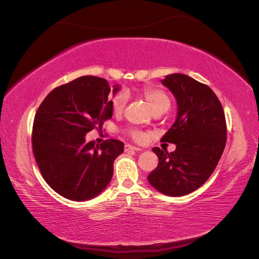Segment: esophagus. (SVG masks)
I'll use <instances>...</instances> for the list:
<instances>
[{"label":"esophagus","mask_w":259,"mask_h":259,"mask_svg":"<svg viewBox=\"0 0 259 259\" xmlns=\"http://www.w3.org/2000/svg\"><path fill=\"white\" fill-rule=\"evenodd\" d=\"M124 150H125V152H128V151H142V148L140 147H137V146H133V145H125L124 146Z\"/></svg>","instance_id":"obj_1"}]
</instances>
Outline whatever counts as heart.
<instances>
[{"instance_id": "1", "label": "heart", "mask_w": 259, "mask_h": 259, "mask_svg": "<svg viewBox=\"0 0 259 259\" xmlns=\"http://www.w3.org/2000/svg\"><path fill=\"white\" fill-rule=\"evenodd\" d=\"M138 95L145 100L148 106H150V108L154 113L165 112L166 109L170 107V104H171L169 96L166 95V93H164L163 90L160 89V88H156L153 85L143 87L142 89L138 90ZM125 104H126L125 96L123 94L116 95L112 100L113 113L115 114V115H121L124 111ZM130 136L131 138L137 140V142H140V140L145 138V134L139 130H131Z\"/></svg>"}]
</instances>
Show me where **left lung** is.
<instances>
[{
	"instance_id": "1",
	"label": "left lung",
	"mask_w": 259,
	"mask_h": 259,
	"mask_svg": "<svg viewBox=\"0 0 259 259\" xmlns=\"http://www.w3.org/2000/svg\"><path fill=\"white\" fill-rule=\"evenodd\" d=\"M162 84L177 100V117L161 142L176 145L168 153L153 148L159 157L148 182L162 194L183 196L198 190L211 176L226 145L223 106L208 85L185 74H169Z\"/></svg>"
}]
</instances>
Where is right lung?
<instances>
[{
	"label": "right lung",
	"mask_w": 259,
	"mask_h": 259,
	"mask_svg": "<svg viewBox=\"0 0 259 259\" xmlns=\"http://www.w3.org/2000/svg\"><path fill=\"white\" fill-rule=\"evenodd\" d=\"M119 89V84L109 88L102 77H77L52 90L35 114V161L45 181L64 198L90 200L111 182L114 160L123 153L124 144L108 139L95 145L85 142V135L111 119L109 93Z\"/></svg>",
	"instance_id": "obj_1"
}]
</instances>
